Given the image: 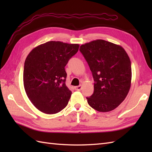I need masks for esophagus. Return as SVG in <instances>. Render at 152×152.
Instances as JSON below:
<instances>
[{"mask_svg":"<svg viewBox=\"0 0 152 152\" xmlns=\"http://www.w3.org/2000/svg\"><path fill=\"white\" fill-rule=\"evenodd\" d=\"M75 89L76 90V91H80V90L82 89V86L81 85H80V86H76V87H75Z\"/></svg>","mask_w":152,"mask_h":152,"instance_id":"esophagus-1","label":"esophagus"}]
</instances>
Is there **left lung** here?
<instances>
[{"mask_svg":"<svg viewBox=\"0 0 152 152\" xmlns=\"http://www.w3.org/2000/svg\"><path fill=\"white\" fill-rule=\"evenodd\" d=\"M84 57L94 79V92L88 99L89 105L99 112H107L124 101L131 88V64L121 46L104 40L82 44Z\"/></svg>","mask_w":152,"mask_h":152,"instance_id":"left-lung-1","label":"left lung"}]
</instances>
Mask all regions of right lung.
<instances>
[{"label": "right lung", "mask_w": 152, "mask_h": 152, "mask_svg": "<svg viewBox=\"0 0 152 152\" xmlns=\"http://www.w3.org/2000/svg\"><path fill=\"white\" fill-rule=\"evenodd\" d=\"M79 44L50 41L34 48L25 61L23 84L33 105L45 114H56L68 104L70 90L64 66L78 51Z\"/></svg>", "instance_id": "obj_1"}]
</instances>
